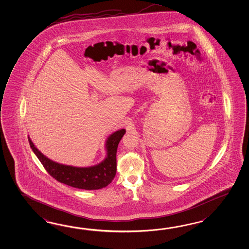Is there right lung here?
Returning <instances> with one entry per match:
<instances>
[{
  "label": "right lung",
  "instance_id": "obj_1",
  "mask_svg": "<svg viewBox=\"0 0 249 249\" xmlns=\"http://www.w3.org/2000/svg\"><path fill=\"white\" fill-rule=\"evenodd\" d=\"M126 129L122 128L111 134L105 142L106 157L100 163L89 167H75L65 165L51 160L43 155L34 144L28 136V142L34 154L36 155L46 172L59 182L66 184L70 187L95 190L105 188L112 181L116 175V153L118 144Z\"/></svg>",
  "mask_w": 249,
  "mask_h": 249
}]
</instances>
